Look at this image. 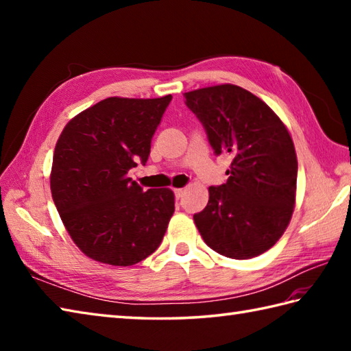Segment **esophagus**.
I'll use <instances>...</instances> for the list:
<instances>
[{"instance_id":"1","label":"esophagus","mask_w":351,"mask_h":351,"mask_svg":"<svg viewBox=\"0 0 351 351\" xmlns=\"http://www.w3.org/2000/svg\"><path fill=\"white\" fill-rule=\"evenodd\" d=\"M184 193H185V189H175V196H176V199L182 197Z\"/></svg>"}]
</instances>
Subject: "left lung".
Segmentation results:
<instances>
[{
	"mask_svg": "<svg viewBox=\"0 0 351 351\" xmlns=\"http://www.w3.org/2000/svg\"><path fill=\"white\" fill-rule=\"evenodd\" d=\"M214 152L232 155L226 184L210 187L195 223L213 250L250 259L271 249L293 217L297 155L279 116L245 88L219 84L185 93Z\"/></svg>",
	"mask_w": 351,
	"mask_h": 351,
	"instance_id": "1",
	"label": "left lung"
}]
</instances>
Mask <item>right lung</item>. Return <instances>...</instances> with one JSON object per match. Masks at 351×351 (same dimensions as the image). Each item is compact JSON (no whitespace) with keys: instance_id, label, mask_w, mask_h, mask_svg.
<instances>
[{"instance_id":"right-lung-1","label":"right lung","mask_w":351,"mask_h":351,"mask_svg":"<svg viewBox=\"0 0 351 351\" xmlns=\"http://www.w3.org/2000/svg\"><path fill=\"white\" fill-rule=\"evenodd\" d=\"M171 95L111 98L81 111L57 140L51 193L72 241L102 264L128 267L158 249L175 211L170 189H149L128 178L147 161L151 140Z\"/></svg>"}]
</instances>
